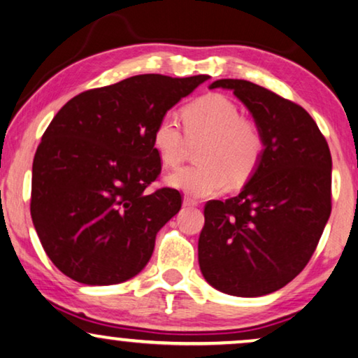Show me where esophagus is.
Returning a JSON list of instances; mask_svg holds the SVG:
<instances>
[{"instance_id": "esophagus-1", "label": "esophagus", "mask_w": 358, "mask_h": 358, "mask_svg": "<svg viewBox=\"0 0 358 358\" xmlns=\"http://www.w3.org/2000/svg\"><path fill=\"white\" fill-rule=\"evenodd\" d=\"M197 205H199L197 200L189 199V197H185V199H184V207H187V208H194V207H197Z\"/></svg>"}]
</instances>
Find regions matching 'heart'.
<instances>
[{
	"mask_svg": "<svg viewBox=\"0 0 358 358\" xmlns=\"http://www.w3.org/2000/svg\"><path fill=\"white\" fill-rule=\"evenodd\" d=\"M182 119L190 141L205 140L200 164L185 166L169 174L166 184L190 197L223 192L228 180L241 185L261 163L264 136L252 120L241 117L238 106L222 94H205L184 107ZM153 146L166 168L182 161L185 138L179 122L164 115L153 130Z\"/></svg>",
	"mask_w": 358,
	"mask_h": 358,
	"instance_id": "heart-1",
	"label": "heart"
}]
</instances>
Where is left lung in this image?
Returning a JSON list of instances; mask_svg holds the SVG:
<instances>
[{
    "instance_id": "obj_1",
    "label": "left lung",
    "mask_w": 358,
    "mask_h": 358,
    "mask_svg": "<svg viewBox=\"0 0 358 358\" xmlns=\"http://www.w3.org/2000/svg\"><path fill=\"white\" fill-rule=\"evenodd\" d=\"M262 131L256 173L236 197L210 200L199 266L217 290L262 296L285 287L310 261L331 215L332 159L311 115L295 102L244 80H218Z\"/></svg>"
}]
</instances>
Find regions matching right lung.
I'll return each instance as SVG.
<instances>
[{
	"label": "right lung",
	"instance_id": "obj_1",
	"mask_svg": "<svg viewBox=\"0 0 358 358\" xmlns=\"http://www.w3.org/2000/svg\"><path fill=\"white\" fill-rule=\"evenodd\" d=\"M208 78L136 75L81 92L53 117L34 156L31 215L66 277L114 285L143 271L182 203L176 189L145 192L161 173L153 130Z\"/></svg>",
	"mask_w": 358,
	"mask_h": 358
}]
</instances>
